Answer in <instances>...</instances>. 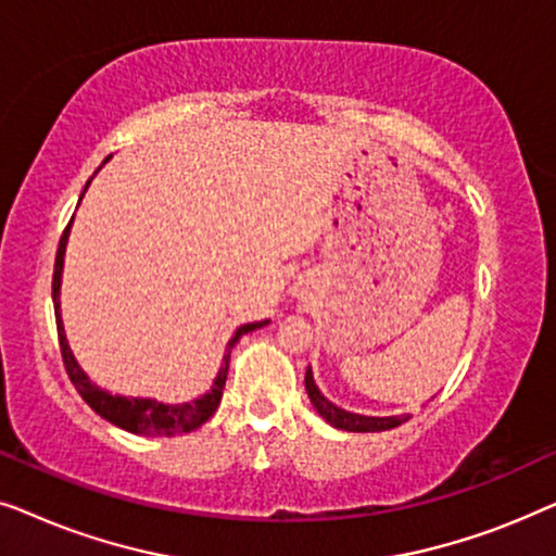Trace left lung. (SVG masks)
<instances>
[{
  "label": "left lung",
  "mask_w": 556,
  "mask_h": 556,
  "mask_svg": "<svg viewBox=\"0 0 556 556\" xmlns=\"http://www.w3.org/2000/svg\"><path fill=\"white\" fill-rule=\"evenodd\" d=\"M306 392H308L311 402H314V407L318 409V415H321L326 422L333 425V428H339V430H349V432H379V430H392V428H397V425L409 420V415L364 417V415L346 413V409L337 407V405H333V402H329L321 392H318V387L314 384V375H311V369H306Z\"/></svg>",
  "instance_id": "1"
}]
</instances>
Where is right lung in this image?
<instances>
[{"label": "right lung", "instance_id": "obj_1", "mask_svg": "<svg viewBox=\"0 0 556 556\" xmlns=\"http://www.w3.org/2000/svg\"><path fill=\"white\" fill-rule=\"evenodd\" d=\"M90 185V181H88ZM67 230H71V223L63 230V238H60L58 245V255H55V270H52V301H55V318H58V341H60V354H63V364L67 377L75 384V390L83 400L88 402L90 407L96 409L98 415L105 417V420L116 425V428H124L128 432H136V435H151V438H166V435H181V432H192L194 428H200L202 422H207L215 409L223 400V390L227 382V369H230V354L232 346L238 344L242 333L255 331L265 326L268 321H257V324H245L235 331V337L227 344V354H225V364L219 369V375L212 384V390L204 394V397L194 400V402H185V405H162V402L154 400H139V397H118V394H109L103 390H98L96 384H90V379L83 375V369L78 367V362L73 359L71 346H67L65 333H63V321H60V273H63V255H65V242H67Z\"/></svg>", "mask_w": 556, "mask_h": 556}]
</instances>
